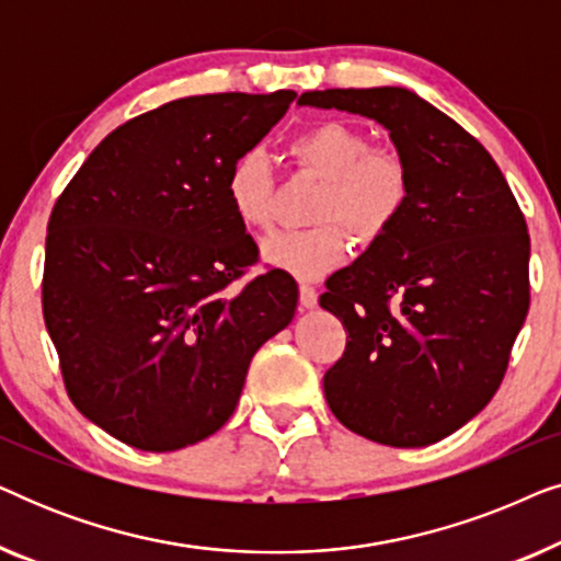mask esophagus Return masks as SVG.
Instances as JSON below:
<instances>
[{
    "instance_id": "34e87169",
    "label": "esophagus",
    "mask_w": 561,
    "mask_h": 561,
    "mask_svg": "<svg viewBox=\"0 0 561 561\" xmlns=\"http://www.w3.org/2000/svg\"><path fill=\"white\" fill-rule=\"evenodd\" d=\"M298 301H301L304 309H313L319 304V294L313 286H301L298 288Z\"/></svg>"
}]
</instances>
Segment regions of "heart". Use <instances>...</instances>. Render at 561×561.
Masks as SVG:
<instances>
[{"instance_id": "heart-1", "label": "heart", "mask_w": 561, "mask_h": 561, "mask_svg": "<svg viewBox=\"0 0 561 561\" xmlns=\"http://www.w3.org/2000/svg\"><path fill=\"white\" fill-rule=\"evenodd\" d=\"M290 158L301 171L324 181L313 206L311 229L280 232L263 242V260L294 278L317 280L350 255V232L375 242L396 225L411 194V173L393 150L347 122H321L294 137ZM225 194L234 219L250 232L275 221V175L260 150H244L227 168Z\"/></svg>"}]
</instances>
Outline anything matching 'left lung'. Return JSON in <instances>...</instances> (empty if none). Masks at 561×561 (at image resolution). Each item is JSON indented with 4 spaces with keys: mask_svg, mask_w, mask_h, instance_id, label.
Instances as JSON below:
<instances>
[{
    "mask_svg": "<svg viewBox=\"0 0 561 561\" xmlns=\"http://www.w3.org/2000/svg\"><path fill=\"white\" fill-rule=\"evenodd\" d=\"M301 104L380 122L411 173L396 225L321 294L347 332L329 409L386 447H426L485 409L528 313L524 211L455 119L401 87L306 91Z\"/></svg>",
    "mask_w": 561,
    "mask_h": 561,
    "instance_id": "obj_1",
    "label": "left lung"
}]
</instances>
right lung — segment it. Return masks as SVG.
<instances>
[{"instance_id": "1", "label": "right lung", "mask_w": 561, "mask_h": 561, "mask_svg": "<svg viewBox=\"0 0 561 561\" xmlns=\"http://www.w3.org/2000/svg\"><path fill=\"white\" fill-rule=\"evenodd\" d=\"M204 94L125 122L58 196L43 317L76 409L114 439L173 451L219 432L250 359L290 324L298 286L257 263L225 194L232 160L294 102Z\"/></svg>"}]
</instances>
